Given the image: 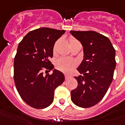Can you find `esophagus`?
<instances>
[{
	"instance_id": "34e87169",
	"label": "esophagus",
	"mask_w": 125,
	"mask_h": 125,
	"mask_svg": "<svg viewBox=\"0 0 125 125\" xmlns=\"http://www.w3.org/2000/svg\"><path fill=\"white\" fill-rule=\"evenodd\" d=\"M65 78L66 80H68L70 78H71V75H69V74H65Z\"/></svg>"
}]
</instances>
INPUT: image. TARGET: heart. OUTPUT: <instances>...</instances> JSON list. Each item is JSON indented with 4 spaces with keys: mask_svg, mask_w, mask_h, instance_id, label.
Returning a JSON list of instances; mask_svg holds the SVG:
<instances>
[{
    "mask_svg": "<svg viewBox=\"0 0 125 125\" xmlns=\"http://www.w3.org/2000/svg\"><path fill=\"white\" fill-rule=\"evenodd\" d=\"M76 44H80V43L75 38H69V45L71 47ZM76 62L73 60L67 58H60L56 61L55 65L57 69H58L62 72L67 73L70 72L76 66Z\"/></svg>",
    "mask_w": 125,
    "mask_h": 125,
    "instance_id": "heart-1",
    "label": "heart"
}]
</instances>
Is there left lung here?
I'll use <instances>...</instances> for the list:
<instances>
[{"instance_id": "left-lung-1", "label": "left lung", "mask_w": 125, "mask_h": 125, "mask_svg": "<svg viewBox=\"0 0 125 125\" xmlns=\"http://www.w3.org/2000/svg\"><path fill=\"white\" fill-rule=\"evenodd\" d=\"M83 46V59L74 76L78 86L71 92L74 104L93 106L103 99L113 80L115 51L108 38L95 31H71Z\"/></svg>"}]
</instances>
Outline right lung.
Masks as SVG:
<instances>
[{
  "label": "right lung",
  "instance_id": "right-lung-1",
  "mask_svg": "<svg viewBox=\"0 0 125 125\" xmlns=\"http://www.w3.org/2000/svg\"><path fill=\"white\" fill-rule=\"evenodd\" d=\"M65 32L38 28L28 32L19 44L14 58L15 83L22 100L34 108L49 106L54 101L55 89L64 81V74L60 71L54 69L52 74L44 75L43 70L54 68L49 60L53 56L55 42Z\"/></svg>",
  "mask_w": 125,
  "mask_h": 125
}]
</instances>
